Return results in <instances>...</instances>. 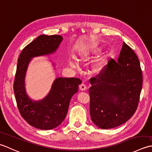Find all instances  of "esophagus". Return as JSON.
<instances>
[{"instance_id":"1","label":"esophagus","mask_w":152,"mask_h":152,"mask_svg":"<svg viewBox=\"0 0 152 152\" xmlns=\"http://www.w3.org/2000/svg\"><path fill=\"white\" fill-rule=\"evenodd\" d=\"M79 88H80V91H85V90L86 89V85L85 84V83H81V84L79 85Z\"/></svg>"}]
</instances>
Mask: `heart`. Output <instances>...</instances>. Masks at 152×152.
<instances>
[{"mask_svg": "<svg viewBox=\"0 0 152 152\" xmlns=\"http://www.w3.org/2000/svg\"><path fill=\"white\" fill-rule=\"evenodd\" d=\"M72 66H74V64H72Z\"/></svg>", "mask_w": 152, "mask_h": 152, "instance_id": "1", "label": "heart"}]
</instances>
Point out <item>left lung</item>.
<instances>
[{
	"instance_id": "obj_1",
	"label": "left lung",
	"mask_w": 152,
	"mask_h": 152,
	"mask_svg": "<svg viewBox=\"0 0 152 152\" xmlns=\"http://www.w3.org/2000/svg\"><path fill=\"white\" fill-rule=\"evenodd\" d=\"M99 75L90 79V115L102 129L117 127L137 109L142 86L140 61L123 42L117 61L111 59Z\"/></svg>"
}]
</instances>
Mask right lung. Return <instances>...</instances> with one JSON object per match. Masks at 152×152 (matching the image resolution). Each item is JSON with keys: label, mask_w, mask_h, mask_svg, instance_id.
Wrapping results in <instances>:
<instances>
[{"label": "right lung", "mask_w": 152, "mask_h": 152, "mask_svg": "<svg viewBox=\"0 0 152 152\" xmlns=\"http://www.w3.org/2000/svg\"><path fill=\"white\" fill-rule=\"evenodd\" d=\"M62 39L60 35H40L23 49L18 60L14 83L17 106L23 118L39 129H53L63 122L71 98L77 93L82 83L80 79L75 77H58L55 79L49 93L42 100H33L27 94L25 78L31 58L54 53Z\"/></svg>", "instance_id": "add662e5"}]
</instances>
